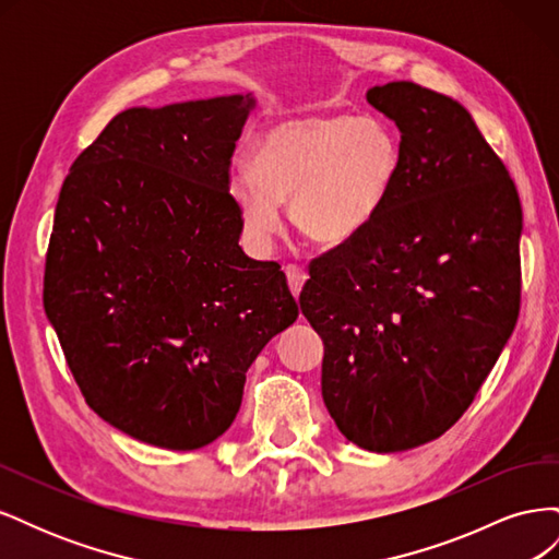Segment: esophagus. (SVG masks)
<instances>
[{
	"instance_id": "34e87169",
	"label": "esophagus",
	"mask_w": 559,
	"mask_h": 559,
	"mask_svg": "<svg viewBox=\"0 0 559 559\" xmlns=\"http://www.w3.org/2000/svg\"><path fill=\"white\" fill-rule=\"evenodd\" d=\"M284 273H286V280H289V289H292V294L294 296H298L300 294V289H302V284H306V280H308V273L306 270H302L300 265H286L284 267Z\"/></svg>"
}]
</instances>
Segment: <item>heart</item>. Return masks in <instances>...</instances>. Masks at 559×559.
<instances>
[{
	"label": "heart",
	"instance_id": "heart-1",
	"mask_svg": "<svg viewBox=\"0 0 559 559\" xmlns=\"http://www.w3.org/2000/svg\"><path fill=\"white\" fill-rule=\"evenodd\" d=\"M401 170L386 126L357 116H314L267 128L249 148V173L233 175L228 198L257 245L275 238L280 205L317 245H343L384 207Z\"/></svg>",
	"mask_w": 559,
	"mask_h": 559
}]
</instances>
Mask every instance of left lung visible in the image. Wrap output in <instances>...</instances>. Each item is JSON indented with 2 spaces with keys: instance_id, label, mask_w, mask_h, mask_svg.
I'll list each match as a JSON object with an SVG mask.
<instances>
[{
  "instance_id": "left-lung-1",
  "label": "left lung",
  "mask_w": 559,
  "mask_h": 559,
  "mask_svg": "<svg viewBox=\"0 0 559 559\" xmlns=\"http://www.w3.org/2000/svg\"><path fill=\"white\" fill-rule=\"evenodd\" d=\"M366 99L401 130V170L359 235L310 261L300 310L324 341L321 396L347 441L401 452L476 399L520 312L522 207L456 99L413 81Z\"/></svg>"
}]
</instances>
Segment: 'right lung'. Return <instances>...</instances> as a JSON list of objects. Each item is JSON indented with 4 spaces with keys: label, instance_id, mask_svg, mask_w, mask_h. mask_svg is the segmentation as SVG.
Wrapping results in <instances>:
<instances>
[{
    "label": "right lung",
    "instance_id": "right-lung-1",
    "mask_svg": "<svg viewBox=\"0 0 559 559\" xmlns=\"http://www.w3.org/2000/svg\"><path fill=\"white\" fill-rule=\"evenodd\" d=\"M253 97L114 116L67 175L44 310L91 408L165 450L216 441L247 370L298 306L275 261L238 245L230 158Z\"/></svg>",
    "mask_w": 559,
    "mask_h": 559
}]
</instances>
